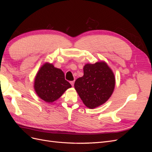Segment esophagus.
I'll use <instances>...</instances> for the list:
<instances>
[{"instance_id": "1", "label": "esophagus", "mask_w": 152, "mask_h": 152, "mask_svg": "<svg viewBox=\"0 0 152 152\" xmlns=\"http://www.w3.org/2000/svg\"><path fill=\"white\" fill-rule=\"evenodd\" d=\"M70 84L72 86H74V81H70Z\"/></svg>"}]
</instances>
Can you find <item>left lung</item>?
<instances>
[{
    "instance_id": "left-lung-1",
    "label": "left lung",
    "mask_w": 152,
    "mask_h": 152,
    "mask_svg": "<svg viewBox=\"0 0 152 152\" xmlns=\"http://www.w3.org/2000/svg\"><path fill=\"white\" fill-rule=\"evenodd\" d=\"M115 84L113 72L104 62L86 64L84 75L75 82V89L87 107L94 108L104 103Z\"/></svg>"
}]
</instances>
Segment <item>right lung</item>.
I'll use <instances>...</instances> for the list:
<instances>
[{"mask_svg": "<svg viewBox=\"0 0 152 152\" xmlns=\"http://www.w3.org/2000/svg\"><path fill=\"white\" fill-rule=\"evenodd\" d=\"M71 87V84L65 80L63 71L48 63L40 68L35 79L36 93L48 103L58 99Z\"/></svg>", "mask_w": 152, "mask_h": 152, "instance_id": "obj_1", "label": "right lung"}]
</instances>
